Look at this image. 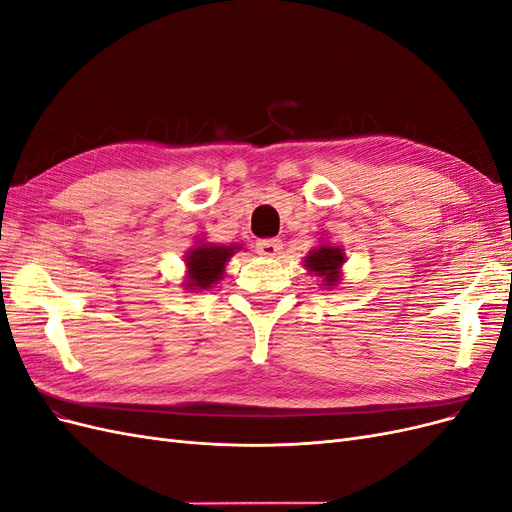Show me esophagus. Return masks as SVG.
<instances>
[{
  "mask_svg": "<svg viewBox=\"0 0 512 512\" xmlns=\"http://www.w3.org/2000/svg\"><path fill=\"white\" fill-rule=\"evenodd\" d=\"M256 250L260 256H265V258H277L282 254V241L280 239H262V241H258Z\"/></svg>",
  "mask_w": 512,
  "mask_h": 512,
  "instance_id": "1",
  "label": "esophagus"
}]
</instances>
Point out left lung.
I'll return each mask as SVG.
<instances>
[{
    "label": "left lung",
    "instance_id": "1",
    "mask_svg": "<svg viewBox=\"0 0 512 512\" xmlns=\"http://www.w3.org/2000/svg\"><path fill=\"white\" fill-rule=\"evenodd\" d=\"M344 262H346L344 247L331 245L329 241H320L303 258V267L307 269V273H312L314 277H318L322 288L331 290L339 282H342Z\"/></svg>",
    "mask_w": 512,
    "mask_h": 512
}]
</instances>
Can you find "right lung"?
Instances as JSON below:
<instances>
[{
  "label": "right lung",
  "mask_w": 512,
  "mask_h": 512,
  "mask_svg": "<svg viewBox=\"0 0 512 512\" xmlns=\"http://www.w3.org/2000/svg\"><path fill=\"white\" fill-rule=\"evenodd\" d=\"M194 243L196 245H192L183 258L185 280L181 286L188 292L211 290L215 284H220V280H224L228 260L239 250H243V245L239 243L218 245V243H207L205 239H198Z\"/></svg>",
  "instance_id": "right-lung-1"
}]
</instances>
